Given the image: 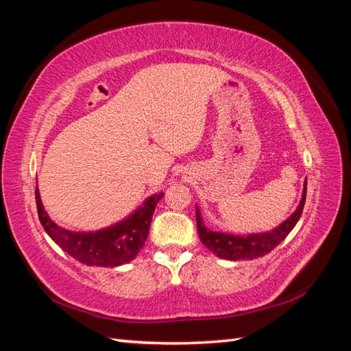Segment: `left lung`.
<instances>
[{
	"label": "left lung",
	"instance_id": "8db88e82",
	"mask_svg": "<svg viewBox=\"0 0 351 351\" xmlns=\"http://www.w3.org/2000/svg\"><path fill=\"white\" fill-rule=\"evenodd\" d=\"M306 184L304 182L303 196L300 200V205L294 214L289 219L282 223L280 226L273 229L271 232L265 234H253L245 237H237L230 234H221V232H213V230L206 229L200 219V211L196 208V221H197V232L200 237V241L205 247L210 249L215 255L225 259L237 261V259H253L264 256L270 253L276 245H279L280 241L285 240V237L293 230L295 223L299 221L300 215L303 213L304 202H306Z\"/></svg>",
	"mask_w": 351,
	"mask_h": 351
}]
</instances>
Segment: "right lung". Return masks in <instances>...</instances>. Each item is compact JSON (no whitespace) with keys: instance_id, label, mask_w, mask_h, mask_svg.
<instances>
[{"instance_id":"right-lung-1","label":"right lung","mask_w":351,"mask_h":351,"mask_svg":"<svg viewBox=\"0 0 351 351\" xmlns=\"http://www.w3.org/2000/svg\"><path fill=\"white\" fill-rule=\"evenodd\" d=\"M162 193L149 197L130 219L108 229L96 232H71L56 225L45 213L39 190L36 189V205L39 220L47 234L72 258L86 265L117 267L130 263L137 256L149 235L152 214Z\"/></svg>"}]
</instances>
